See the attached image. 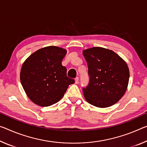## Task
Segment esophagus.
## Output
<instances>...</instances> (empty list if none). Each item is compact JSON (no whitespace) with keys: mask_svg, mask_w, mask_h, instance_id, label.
<instances>
[{"mask_svg":"<svg viewBox=\"0 0 147 147\" xmlns=\"http://www.w3.org/2000/svg\"><path fill=\"white\" fill-rule=\"evenodd\" d=\"M78 77H76L75 78V84H78Z\"/></svg>","mask_w":147,"mask_h":147,"instance_id":"1","label":"esophagus"}]
</instances>
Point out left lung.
<instances>
[{
  "mask_svg": "<svg viewBox=\"0 0 147 147\" xmlns=\"http://www.w3.org/2000/svg\"><path fill=\"white\" fill-rule=\"evenodd\" d=\"M87 61L90 82L84 88L88 103L106 108L117 103L126 91L129 71L124 59L113 50L93 47L83 50Z\"/></svg>",
  "mask_w": 147,
  "mask_h": 147,
  "instance_id": "8db88e82",
  "label": "left lung"
}]
</instances>
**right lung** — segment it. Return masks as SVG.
Returning a JSON list of instances; mask_svg holds the SVG:
<instances>
[{
	"label": "right lung",
	"mask_w": 147,
	"mask_h": 147,
	"mask_svg": "<svg viewBox=\"0 0 147 147\" xmlns=\"http://www.w3.org/2000/svg\"><path fill=\"white\" fill-rule=\"evenodd\" d=\"M67 53L64 48L55 46L39 49L23 62L20 80L25 94L34 103L48 107L63 97L74 79L67 76L61 61Z\"/></svg>",
	"instance_id": "add662e5"
}]
</instances>
